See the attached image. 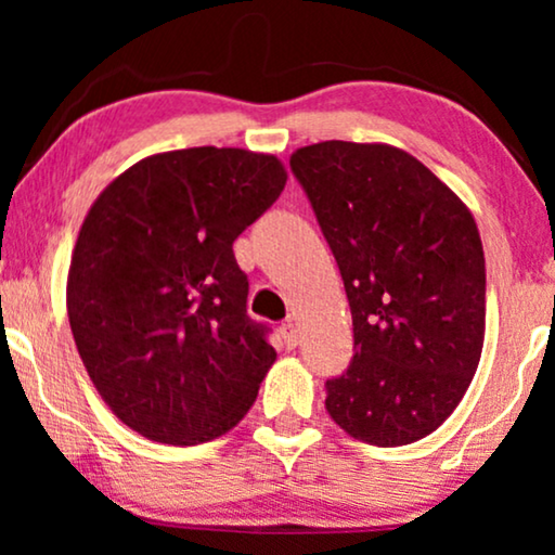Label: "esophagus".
<instances>
[{
  "instance_id": "1",
  "label": "esophagus",
  "mask_w": 555,
  "mask_h": 555,
  "mask_svg": "<svg viewBox=\"0 0 555 555\" xmlns=\"http://www.w3.org/2000/svg\"><path fill=\"white\" fill-rule=\"evenodd\" d=\"M280 333H283L287 348L298 346V323H295L293 318H287V321H283V325H280Z\"/></svg>"
}]
</instances>
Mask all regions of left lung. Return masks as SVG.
Listing matches in <instances>:
<instances>
[{
    "instance_id": "1",
    "label": "left lung",
    "mask_w": 555,
    "mask_h": 555,
    "mask_svg": "<svg viewBox=\"0 0 555 555\" xmlns=\"http://www.w3.org/2000/svg\"><path fill=\"white\" fill-rule=\"evenodd\" d=\"M300 181L348 295L353 359L325 409L376 447L427 437L473 382L485 338V255L469 209L406 151L323 141Z\"/></svg>"
}]
</instances>
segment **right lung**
<instances>
[{
    "label": "right lung",
    "instance_id": "obj_1",
    "mask_svg": "<svg viewBox=\"0 0 555 555\" xmlns=\"http://www.w3.org/2000/svg\"><path fill=\"white\" fill-rule=\"evenodd\" d=\"M285 179L275 156L181 149L133 164L90 207L67 318L98 393L139 435L209 442L253 406L275 348L232 245Z\"/></svg>",
    "mask_w": 555,
    "mask_h": 555
}]
</instances>
